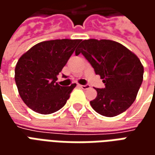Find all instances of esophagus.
Instances as JSON below:
<instances>
[{
    "instance_id": "1",
    "label": "esophagus",
    "mask_w": 155,
    "mask_h": 155,
    "mask_svg": "<svg viewBox=\"0 0 155 155\" xmlns=\"http://www.w3.org/2000/svg\"><path fill=\"white\" fill-rule=\"evenodd\" d=\"M80 87L81 89H83V90H87L89 88H91V86L89 85V84H85V85H82V84H80Z\"/></svg>"
}]
</instances>
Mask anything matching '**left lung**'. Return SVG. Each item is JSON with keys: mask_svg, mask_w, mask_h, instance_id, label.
<instances>
[{"mask_svg": "<svg viewBox=\"0 0 155 155\" xmlns=\"http://www.w3.org/2000/svg\"><path fill=\"white\" fill-rule=\"evenodd\" d=\"M86 58L105 85L95 88L96 98L91 105L98 114L114 117L130 107L143 81V66L140 59L123 45L110 40L82 41L75 54Z\"/></svg>", "mask_w": 155, "mask_h": 155, "instance_id": "obj_1", "label": "left lung"}]
</instances>
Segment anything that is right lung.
Listing matches in <instances>:
<instances>
[{"label":"right lung","instance_id":"obj_1","mask_svg":"<svg viewBox=\"0 0 155 155\" xmlns=\"http://www.w3.org/2000/svg\"><path fill=\"white\" fill-rule=\"evenodd\" d=\"M80 42L70 39L42 41L20 57L15 69V84L22 101L32 110L49 114L65 104L76 84L61 86L57 75Z\"/></svg>","mask_w":155,"mask_h":155}]
</instances>
